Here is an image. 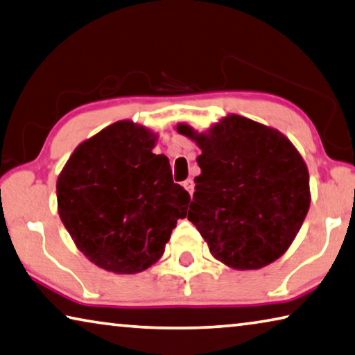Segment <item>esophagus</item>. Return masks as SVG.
I'll list each match as a JSON object with an SVG mask.
<instances>
[{
  "mask_svg": "<svg viewBox=\"0 0 355 355\" xmlns=\"http://www.w3.org/2000/svg\"><path fill=\"white\" fill-rule=\"evenodd\" d=\"M183 187H184V189L188 191L189 194H193V191H194V182L191 178H188V180H184L183 182Z\"/></svg>",
  "mask_w": 355,
  "mask_h": 355,
  "instance_id": "obj_1",
  "label": "esophagus"
}]
</instances>
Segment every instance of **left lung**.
<instances>
[{"label":"left lung","instance_id":"obj_1","mask_svg":"<svg viewBox=\"0 0 355 355\" xmlns=\"http://www.w3.org/2000/svg\"><path fill=\"white\" fill-rule=\"evenodd\" d=\"M200 175L188 219L218 261L237 270L266 267L289 248L309 208V175L289 139L240 115L223 118L207 134L188 125Z\"/></svg>","mask_w":355,"mask_h":355}]
</instances>
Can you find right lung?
<instances>
[{
    "label": "right lung",
    "mask_w": 355,
    "mask_h": 355,
    "mask_svg": "<svg viewBox=\"0 0 355 355\" xmlns=\"http://www.w3.org/2000/svg\"><path fill=\"white\" fill-rule=\"evenodd\" d=\"M156 137L116 121L82 142L56 182L58 213L77 248L98 267L139 273L164 252L189 194L173 183Z\"/></svg>",
    "instance_id": "1"
}]
</instances>
